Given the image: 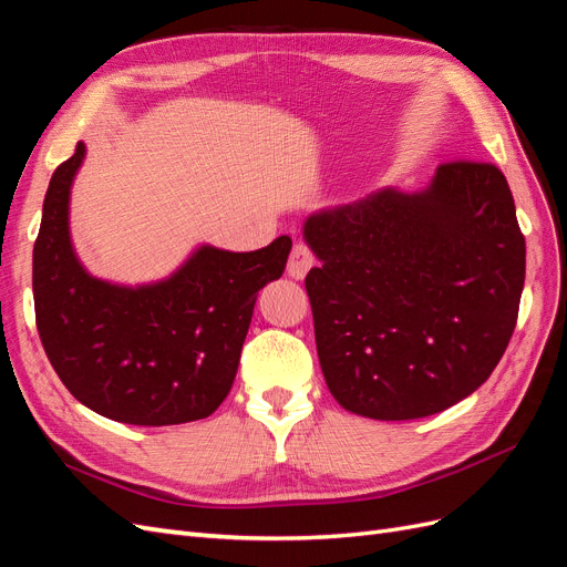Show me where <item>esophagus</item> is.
Masks as SVG:
<instances>
[{"instance_id":"34e87169","label":"esophagus","mask_w":567,"mask_h":567,"mask_svg":"<svg viewBox=\"0 0 567 567\" xmlns=\"http://www.w3.org/2000/svg\"><path fill=\"white\" fill-rule=\"evenodd\" d=\"M315 267V252L310 250V246L298 241L293 246V250H290V257H288V277L293 279H305L307 271H310Z\"/></svg>"}]
</instances>
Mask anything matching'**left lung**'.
Returning <instances> with one entry per match:
<instances>
[{
  "label": "left lung",
  "mask_w": 567,
  "mask_h": 567,
  "mask_svg": "<svg viewBox=\"0 0 567 567\" xmlns=\"http://www.w3.org/2000/svg\"><path fill=\"white\" fill-rule=\"evenodd\" d=\"M319 364L342 409L375 421L444 411L483 385L516 329L525 236L504 173L454 161L425 188L385 186L305 219Z\"/></svg>",
  "instance_id": "8db88e82"
}]
</instances>
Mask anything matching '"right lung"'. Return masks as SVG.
<instances>
[{
  "instance_id": "obj_1",
  "label": "right lung",
  "mask_w": 567,
  "mask_h": 567,
  "mask_svg": "<svg viewBox=\"0 0 567 567\" xmlns=\"http://www.w3.org/2000/svg\"><path fill=\"white\" fill-rule=\"evenodd\" d=\"M84 144L51 175L32 250L44 352L73 398L111 421L177 425L229 394L257 290L279 279L290 238L231 252L198 246L169 277L127 286L92 277L71 238V188Z\"/></svg>"
}]
</instances>
